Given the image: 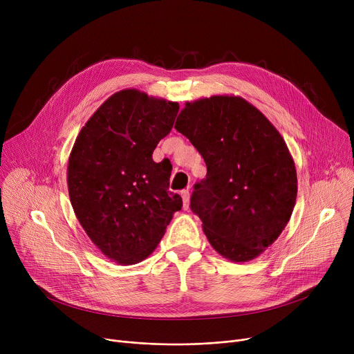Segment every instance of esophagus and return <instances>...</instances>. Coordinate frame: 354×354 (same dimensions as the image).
<instances>
[{"label":"esophagus","mask_w":354,"mask_h":354,"mask_svg":"<svg viewBox=\"0 0 354 354\" xmlns=\"http://www.w3.org/2000/svg\"><path fill=\"white\" fill-rule=\"evenodd\" d=\"M182 202H183V209L189 208V191H182Z\"/></svg>","instance_id":"esophagus-1"}]
</instances>
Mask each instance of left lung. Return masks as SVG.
<instances>
[{
	"instance_id": "left-lung-1",
	"label": "left lung",
	"mask_w": 354,
	"mask_h": 354,
	"mask_svg": "<svg viewBox=\"0 0 354 354\" xmlns=\"http://www.w3.org/2000/svg\"><path fill=\"white\" fill-rule=\"evenodd\" d=\"M175 129L207 165L191 209L209 244L234 263L251 261L280 236L295 205L297 172L284 139L238 96L187 103Z\"/></svg>"
}]
</instances>
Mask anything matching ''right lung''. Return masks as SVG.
I'll return each instance as SVG.
<instances>
[{
	"label": "right lung",
	"instance_id": "add662e5",
	"mask_svg": "<svg viewBox=\"0 0 354 354\" xmlns=\"http://www.w3.org/2000/svg\"><path fill=\"white\" fill-rule=\"evenodd\" d=\"M178 110L176 102L120 90L93 113L71 149L74 214L91 243L118 264L151 255L182 208V198L169 191L171 169L152 159Z\"/></svg>",
	"mask_w": 354,
	"mask_h": 354
}]
</instances>
